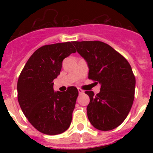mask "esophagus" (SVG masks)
<instances>
[{"mask_svg":"<svg viewBox=\"0 0 153 153\" xmlns=\"http://www.w3.org/2000/svg\"><path fill=\"white\" fill-rule=\"evenodd\" d=\"M78 92H79V94H83L84 93V91L83 90H81V89H78Z\"/></svg>","mask_w":153,"mask_h":153,"instance_id":"34e87169","label":"esophagus"}]
</instances>
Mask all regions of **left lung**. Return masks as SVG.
I'll list each match as a JSON object with an SVG mask.
<instances>
[{
    "mask_svg": "<svg viewBox=\"0 0 153 153\" xmlns=\"http://www.w3.org/2000/svg\"><path fill=\"white\" fill-rule=\"evenodd\" d=\"M76 51L89 67V79L101 85L90 97L86 111L96 129L109 131L118 127L129 114L134 100L136 79L125 57L101 41H74Z\"/></svg>",
    "mask_w": 153,
    "mask_h": 153,
    "instance_id": "left-lung-1",
    "label": "left lung"
}]
</instances>
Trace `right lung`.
Here are the masks:
<instances>
[{"mask_svg": "<svg viewBox=\"0 0 153 153\" xmlns=\"http://www.w3.org/2000/svg\"><path fill=\"white\" fill-rule=\"evenodd\" d=\"M73 42L40 47L31 55L17 81V99L30 123L39 132L57 135L70 127L78 90L70 86L54 92L53 80L57 77L63 59L76 53Z\"/></svg>", "mask_w": 153, "mask_h": 153, "instance_id": "1", "label": "right lung"}]
</instances>
